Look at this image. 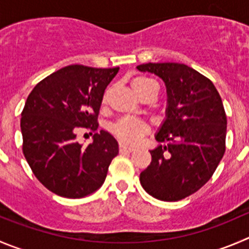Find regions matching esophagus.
<instances>
[{
    "mask_svg": "<svg viewBox=\"0 0 249 249\" xmlns=\"http://www.w3.org/2000/svg\"><path fill=\"white\" fill-rule=\"evenodd\" d=\"M133 150H134L133 146H128V145H126V144L120 143V151H121V153H124V151H127V153H132Z\"/></svg>",
    "mask_w": 249,
    "mask_h": 249,
    "instance_id": "esophagus-1",
    "label": "esophagus"
}]
</instances>
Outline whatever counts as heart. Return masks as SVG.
I'll list each match as a JSON object with an SVG mask.
<instances>
[{"instance_id":"1","label":"heart","mask_w":249,"mask_h":249,"mask_svg":"<svg viewBox=\"0 0 249 249\" xmlns=\"http://www.w3.org/2000/svg\"><path fill=\"white\" fill-rule=\"evenodd\" d=\"M153 85H155V82L145 77H138L132 82V87H133L134 91H136L141 98H143V96L148 93L149 89H150ZM110 88L106 89L105 93H104V105L107 104L108 98H110ZM149 131H150V126H149L148 123L132 117L121 118V120H118L117 122H115L112 126H111V132H112L113 136L117 137L120 141L129 144L138 143L146 133H149Z\"/></svg>"}]
</instances>
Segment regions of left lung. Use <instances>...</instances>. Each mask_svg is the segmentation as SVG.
<instances>
[{
    "mask_svg": "<svg viewBox=\"0 0 249 249\" xmlns=\"http://www.w3.org/2000/svg\"><path fill=\"white\" fill-rule=\"evenodd\" d=\"M139 71L161 78L166 85V120L150 150L151 162L141 174L151 197L177 202L202 188L226 149V113L212 80L182 63H144Z\"/></svg>",
    "mask_w": 249,
    "mask_h": 249,
    "instance_id": "1",
    "label": "left lung"
}]
</instances>
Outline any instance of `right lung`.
<instances>
[{
	"instance_id": "add662e5",
	"label": "right lung",
	"mask_w": 249,
	"mask_h": 249,
	"mask_svg": "<svg viewBox=\"0 0 249 249\" xmlns=\"http://www.w3.org/2000/svg\"><path fill=\"white\" fill-rule=\"evenodd\" d=\"M120 67L71 65L37 83L20 118L23 154L33 174L52 193L83 198L103 186L118 144L98 129L105 89ZM94 132L93 143L76 142L81 127Z\"/></svg>"
}]
</instances>
